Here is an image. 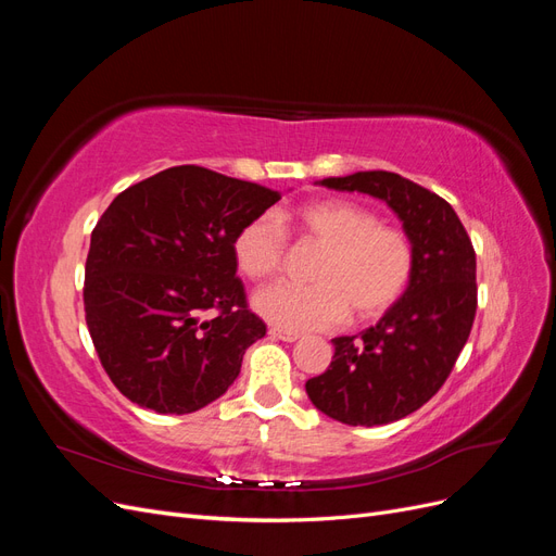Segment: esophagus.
I'll return each instance as SVG.
<instances>
[{"instance_id":"34e87169","label":"esophagus","mask_w":556,"mask_h":556,"mask_svg":"<svg viewBox=\"0 0 556 556\" xmlns=\"http://www.w3.org/2000/svg\"><path fill=\"white\" fill-rule=\"evenodd\" d=\"M268 336L276 341H285V343H294L299 339L296 331H288V329H278V327H271L268 329Z\"/></svg>"}]
</instances>
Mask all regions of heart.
I'll list each match as a JSON object with an SVG mask.
<instances>
[{"label": "heart", "mask_w": 556, "mask_h": 556, "mask_svg": "<svg viewBox=\"0 0 556 556\" xmlns=\"http://www.w3.org/2000/svg\"><path fill=\"white\" fill-rule=\"evenodd\" d=\"M294 227L325 248L308 271L311 285L278 282L252 296L266 323L288 331L329 329L343 319H371L392 308L406 292L415 248L406 231L352 201H315L299 208ZM233 260L250 280L274 276L285 257V229L262 213L233 237Z\"/></svg>", "instance_id": "heart-1"}]
</instances>
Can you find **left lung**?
I'll return each instance as SVG.
<instances>
[{"label": "left lung", "instance_id": "left-lung-1", "mask_svg": "<svg viewBox=\"0 0 556 556\" xmlns=\"http://www.w3.org/2000/svg\"><path fill=\"white\" fill-rule=\"evenodd\" d=\"M317 185L384 201L415 248L406 292L374 327L331 339L333 359L306 382L313 406L350 427H378L422 408L441 390L473 327L476 252L459 215L435 192L392 172Z\"/></svg>", "mask_w": 556, "mask_h": 556}]
</instances>
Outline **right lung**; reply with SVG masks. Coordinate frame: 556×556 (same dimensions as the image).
Returning <instances> with one entry per match:
<instances>
[{
	"label": "right lung",
	"instance_id": "right-lung-1",
	"mask_svg": "<svg viewBox=\"0 0 556 556\" xmlns=\"http://www.w3.org/2000/svg\"><path fill=\"white\" fill-rule=\"evenodd\" d=\"M278 190L201 166L164 169L117 194L86 262V323L131 403L188 415L220 399L266 325L245 308L233 237ZM215 307L204 320L200 313Z\"/></svg>",
	"mask_w": 556,
	"mask_h": 556
}]
</instances>
